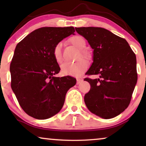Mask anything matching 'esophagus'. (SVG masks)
<instances>
[{
    "mask_svg": "<svg viewBox=\"0 0 146 146\" xmlns=\"http://www.w3.org/2000/svg\"><path fill=\"white\" fill-rule=\"evenodd\" d=\"M83 82V79H77V84H80L82 83Z\"/></svg>",
    "mask_w": 146,
    "mask_h": 146,
    "instance_id": "obj_1",
    "label": "esophagus"
}]
</instances>
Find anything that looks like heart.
<instances>
[{"label": "heart", "mask_w": 146, "mask_h": 146, "mask_svg": "<svg viewBox=\"0 0 146 146\" xmlns=\"http://www.w3.org/2000/svg\"><path fill=\"white\" fill-rule=\"evenodd\" d=\"M69 42L80 50V53L78 58L81 56L88 58L89 52L85 49L86 46V42L82 36L78 35L74 36L69 38ZM52 56L54 60L57 63H61L62 61V44L57 43L53 48ZM89 64L84 59H80L75 62H65L61 66V72L63 75L78 76H80L88 67Z\"/></svg>", "instance_id": "b5f03b06"}]
</instances>
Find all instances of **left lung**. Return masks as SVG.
I'll return each instance as SVG.
<instances>
[{
    "instance_id": "left-lung-1",
    "label": "left lung",
    "mask_w": 146,
    "mask_h": 146,
    "mask_svg": "<svg viewBox=\"0 0 146 146\" xmlns=\"http://www.w3.org/2000/svg\"><path fill=\"white\" fill-rule=\"evenodd\" d=\"M94 49L93 63L86 78L90 84L84 102L92 113L104 119L118 115L128 107L136 84L135 53L124 38L100 27L75 28Z\"/></svg>"
}]
</instances>
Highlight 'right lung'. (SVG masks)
I'll return each instance as SVG.
<instances>
[{
	"mask_svg": "<svg viewBox=\"0 0 146 146\" xmlns=\"http://www.w3.org/2000/svg\"><path fill=\"white\" fill-rule=\"evenodd\" d=\"M75 32L74 28L42 27L17 44L10 71L11 88L20 106L34 118L45 119L58 113L67 91L76 79L59 73L52 50L57 43Z\"/></svg>",
	"mask_w": 146,
	"mask_h": 146,
	"instance_id": "obj_1",
	"label": "right lung"
}]
</instances>
